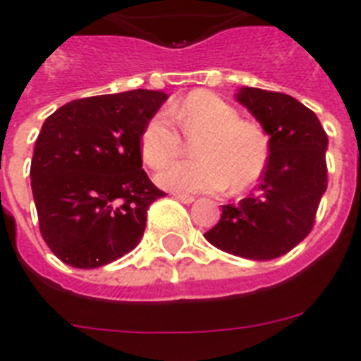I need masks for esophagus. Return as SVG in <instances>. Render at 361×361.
I'll return each mask as SVG.
<instances>
[{
  "mask_svg": "<svg viewBox=\"0 0 361 361\" xmlns=\"http://www.w3.org/2000/svg\"><path fill=\"white\" fill-rule=\"evenodd\" d=\"M173 197L177 200H180L183 204H191V202H195V197H191L188 195V193H173Z\"/></svg>",
  "mask_w": 361,
  "mask_h": 361,
  "instance_id": "1",
  "label": "esophagus"
}]
</instances>
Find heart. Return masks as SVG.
<instances>
[{"mask_svg":"<svg viewBox=\"0 0 361 361\" xmlns=\"http://www.w3.org/2000/svg\"><path fill=\"white\" fill-rule=\"evenodd\" d=\"M171 120L190 140L197 139L193 161L165 165L183 149ZM139 146L146 164L155 170L166 166L157 173L159 186L178 193L245 190L264 173L271 153L262 126L240 119L237 108L212 92H193L171 104L168 114H155L145 124Z\"/></svg>","mask_w":361,"mask_h":361,"instance_id":"b5f03b06","label":"heart"}]
</instances>
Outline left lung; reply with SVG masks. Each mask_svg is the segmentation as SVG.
<instances>
[{
	"mask_svg": "<svg viewBox=\"0 0 361 361\" xmlns=\"http://www.w3.org/2000/svg\"><path fill=\"white\" fill-rule=\"evenodd\" d=\"M235 97L269 135V161L257 191L222 206L219 224L204 237L226 253L271 260L291 251L312 229L327 190L329 141L314 111L291 95L242 86Z\"/></svg>",
	"mask_w": 361,
	"mask_h": 361,
	"instance_id": "left-lung-1",
	"label": "left lung"
}]
</instances>
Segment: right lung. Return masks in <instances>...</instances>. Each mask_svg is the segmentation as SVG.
Here are the masks:
<instances>
[{"label": "right lung", "mask_w": 361, "mask_h": 361, "mask_svg": "<svg viewBox=\"0 0 361 361\" xmlns=\"http://www.w3.org/2000/svg\"><path fill=\"white\" fill-rule=\"evenodd\" d=\"M166 99L157 90L94 95L47 117L30 184L39 231L59 260L94 269L141 242L149 204L166 193L142 170L139 139Z\"/></svg>", "instance_id": "right-lung-1"}]
</instances>
